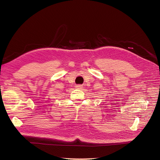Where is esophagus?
Wrapping results in <instances>:
<instances>
[{
  "instance_id": "1",
  "label": "esophagus",
  "mask_w": 160,
  "mask_h": 160,
  "mask_svg": "<svg viewBox=\"0 0 160 160\" xmlns=\"http://www.w3.org/2000/svg\"><path fill=\"white\" fill-rule=\"evenodd\" d=\"M76 88L77 89H82V88H83V86H82L81 85H78L76 86Z\"/></svg>"
}]
</instances>
